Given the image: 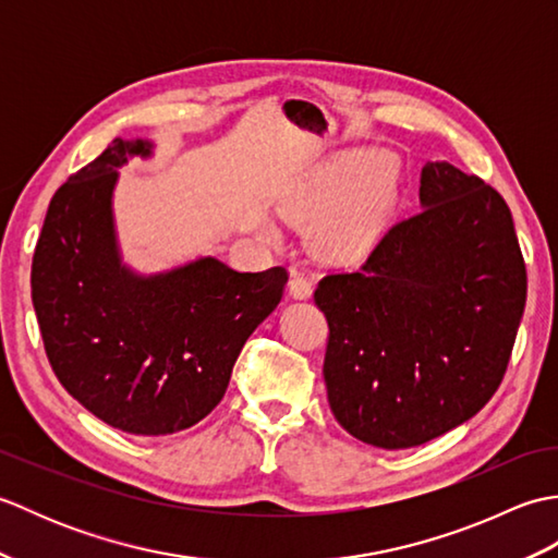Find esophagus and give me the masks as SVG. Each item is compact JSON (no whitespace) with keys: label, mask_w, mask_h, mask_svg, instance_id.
Here are the masks:
<instances>
[{"label":"esophagus","mask_w":558,"mask_h":558,"mask_svg":"<svg viewBox=\"0 0 558 558\" xmlns=\"http://www.w3.org/2000/svg\"><path fill=\"white\" fill-rule=\"evenodd\" d=\"M290 294L294 300H310L314 294V282L310 276H304V272H292V280H290Z\"/></svg>","instance_id":"34e87169"}]
</instances>
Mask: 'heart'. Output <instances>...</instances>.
<instances>
[{"label": "heart", "instance_id": "obj_1", "mask_svg": "<svg viewBox=\"0 0 558 558\" xmlns=\"http://www.w3.org/2000/svg\"><path fill=\"white\" fill-rule=\"evenodd\" d=\"M396 198V172L374 153H352L304 194L280 204L282 218L312 222L310 244L324 258H354L376 240ZM256 228L272 234L270 225L256 220Z\"/></svg>", "mask_w": 558, "mask_h": 558}]
</instances>
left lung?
Returning a JSON list of instances; mask_svg holds the SVG:
<instances>
[{"instance_id": "1", "label": "left lung", "mask_w": 558, "mask_h": 558, "mask_svg": "<svg viewBox=\"0 0 558 558\" xmlns=\"http://www.w3.org/2000/svg\"><path fill=\"white\" fill-rule=\"evenodd\" d=\"M420 206L360 270L330 272L314 292L330 330V412L386 450L422 446L487 405L527 298L511 210L496 189L446 160L426 162Z\"/></svg>"}]
</instances>
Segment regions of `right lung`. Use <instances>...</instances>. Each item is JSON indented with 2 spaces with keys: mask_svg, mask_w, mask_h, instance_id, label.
I'll return each mask as SVG.
<instances>
[{
  "mask_svg": "<svg viewBox=\"0 0 558 558\" xmlns=\"http://www.w3.org/2000/svg\"><path fill=\"white\" fill-rule=\"evenodd\" d=\"M148 138H120L47 208L31 290L47 360L69 396L138 436L189 429L222 400L246 338L276 310L286 268L242 272L216 256L138 272L124 260L114 186Z\"/></svg>",
  "mask_w": 558,
  "mask_h": 558,
  "instance_id": "1",
  "label": "right lung"
}]
</instances>
